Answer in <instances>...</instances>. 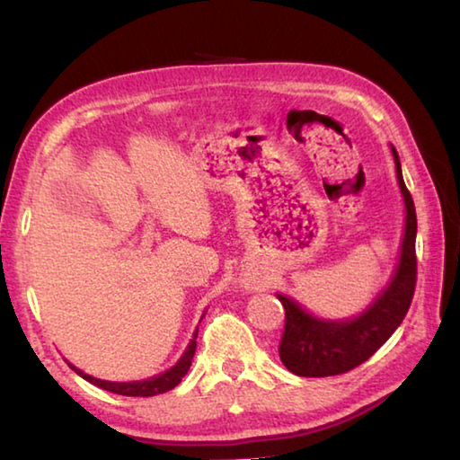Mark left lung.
Listing matches in <instances>:
<instances>
[{
  "mask_svg": "<svg viewBox=\"0 0 460 460\" xmlns=\"http://www.w3.org/2000/svg\"><path fill=\"white\" fill-rule=\"evenodd\" d=\"M395 174L406 202V233L402 241L400 266L395 276L377 296L369 310L353 321L331 323L305 313L294 300L278 296L286 310L279 359L288 369L300 377H329L341 376L359 367L392 337L402 324L411 305L416 290L418 261H416V208L411 194L402 178V166L395 147Z\"/></svg>",
  "mask_w": 460,
  "mask_h": 460,
  "instance_id": "left-lung-1",
  "label": "left lung"
}]
</instances>
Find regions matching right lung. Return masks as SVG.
Segmentation results:
<instances>
[{"mask_svg": "<svg viewBox=\"0 0 460 460\" xmlns=\"http://www.w3.org/2000/svg\"><path fill=\"white\" fill-rule=\"evenodd\" d=\"M197 332H194V337L190 341L189 349H186V353L182 355V359L178 361L172 369L162 373L158 377H152V379H146V381H131V384H115V381H103V379H97V377H91L87 373H83L81 369L71 367L79 373L83 379H87L89 384L97 385L101 389H107V392L111 394H119V395H134V398H150V395H158V394H164L168 389H174L178 384H181L182 377L186 376V371H189L190 363H192V357L194 351H197Z\"/></svg>", "mask_w": 460, "mask_h": 460, "instance_id": "1", "label": "right lung"}]
</instances>
